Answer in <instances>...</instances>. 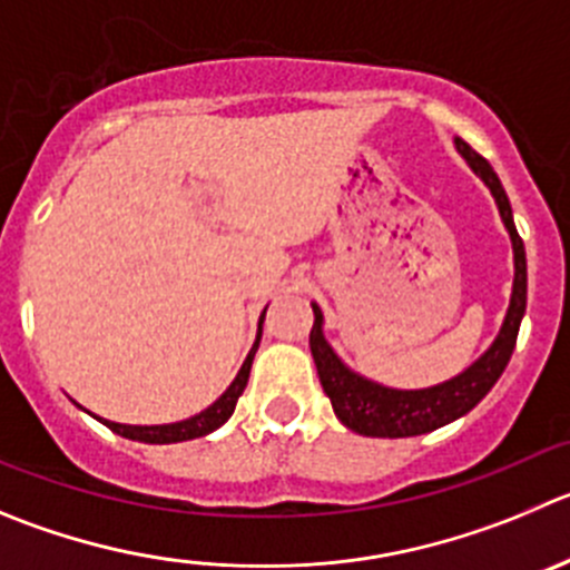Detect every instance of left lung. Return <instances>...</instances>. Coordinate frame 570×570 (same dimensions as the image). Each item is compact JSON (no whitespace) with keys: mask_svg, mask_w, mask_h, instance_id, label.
Here are the masks:
<instances>
[{"mask_svg":"<svg viewBox=\"0 0 570 570\" xmlns=\"http://www.w3.org/2000/svg\"><path fill=\"white\" fill-rule=\"evenodd\" d=\"M462 159L468 161L470 170L490 187L495 207L501 213L503 226L512 240V259H514V279H512V296H509L507 316H503L501 330H498L495 341L484 350V355L475 357L468 370L459 372L451 381H442L436 386L428 389H392L383 383L370 381V377L357 375L338 357V352L330 346L324 338V313L316 302L313 305V322L311 330V352L316 361L318 381H322L324 394L333 403L335 416L344 422L350 431L361 433V436H377V439H403V436H420V433H431L436 428L448 425V422L459 420L468 411H473L481 400L487 397L498 377L507 370L509 357H512L514 341H518L520 322L525 313V248L520 240L518 229H514L512 207L501 187V178L490 167L484 156L475 154L464 139H453Z\"/></svg>","mask_w":570,"mask_h":570,"instance_id":"obj_1","label":"left lung"}]
</instances>
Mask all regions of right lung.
Listing matches in <instances>:
<instances>
[{
  "label": "right lung",
  "instance_id": "obj_1",
  "mask_svg": "<svg viewBox=\"0 0 570 570\" xmlns=\"http://www.w3.org/2000/svg\"><path fill=\"white\" fill-rule=\"evenodd\" d=\"M265 311H268V307H265ZM265 311H263V316H259L257 338H254V346H252V352L246 355V361H243L240 372H237L235 381L229 383V389H226V392L220 394V397L215 400L213 405H207V409L200 411V414L187 416V420H181V422H167V425H122V422L102 420V416H95V414H91V416H95V420H100L106 428H111L114 433H119V436L134 439V442H145V444L187 442V439H198V436H207V433L218 431V428L224 425V422L229 420L232 414H235L237 397H240L243 389H246V383H248V372H252L254 352H257L259 338H263ZM80 409H83V405H80Z\"/></svg>",
  "mask_w": 570,
  "mask_h": 570
}]
</instances>
